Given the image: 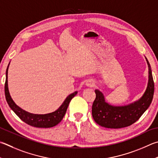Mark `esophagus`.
<instances>
[{
  "label": "esophagus",
  "instance_id": "34e87169",
  "mask_svg": "<svg viewBox=\"0 0 158 158\" xmlns=\"http://www.w3.org/2000/svg\"><path fill=\"white\" fill-rule=\"evenodd\" d=\"M87 85L88 86H90V87H92V86H93L94 85V83L93 82V81H89L88 84H87Z\"/></svg>",
  "mask_w": 158,
  "mask_h": 158
}]
</instances>
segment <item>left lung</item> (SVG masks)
I'll return each instance as SVG.
<instances>
[{"instance_id": "8db88e82", "label": "left lung", "mask_w": 158, "mask_h": 158, "mask_svg": "<svg viewBox=\"0 0 158 158\" xmlns=\"http://www.w3.org/2000/svg\"><path fill=\"white\" fill-rule=\"evenodd\" d=\"M148 66V83L147 90L138 101L124 106H113L105 102L103 94L95 90L96 98L92 106V114L97 124L108 128H121L134 124L151 104L154 94V81L151 65Z\"/></svg>"}]
</instances>
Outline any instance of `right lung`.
<instances>
[{
    "mask_svg": "<svg viewBox=\"0 0 158 158\" xmlns=\"http://www.w3.org/2000/svg\"><path fill=\"white\" fill-rule=\"evenodd\" d=\"M8 67H9V65H8L6 70V79H5V94L6 101L11 110L16 114V115L22 121H23L25 123L29 124L30 126H31V127L36 128H50L58 124L64 118L65 114L66 113L69 103L70 102L71 99L77 94V92H74V93L70 94L69 96H68L61 106L57 109L56 111L53 112V113L45 114L30 113L19 107L14 102L12 99L11 98L7 85Z\"/></svg>",
    "mask_w": 158,
    "mask_h": 158,
    "instance_id": "add662e5",
    "label": "right lung"
}]
</instances>
